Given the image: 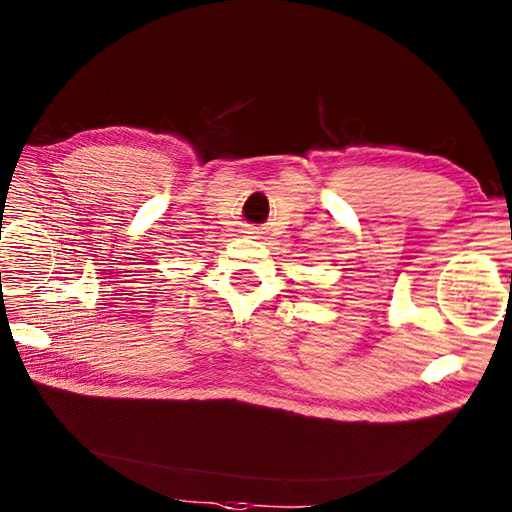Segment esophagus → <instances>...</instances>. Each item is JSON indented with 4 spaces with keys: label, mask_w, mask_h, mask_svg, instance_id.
<instances>
[{
    "label": "esophagus",
    "mask_w": 512,
    "mask_h": 512,
    "mask_svg": "<svg viewBox=\"0 0 512 512\" xmlns=\"http://www.w3.org/2000/svg\"><path fill=\"white\" fill-rule=\"evenodd\" d=\"M250 239H257L259 237V231H257V228H253V226H250V228H246V231H244Z\"/></svg>",
    "instance_id": "obj_1"
}]
</instances>
